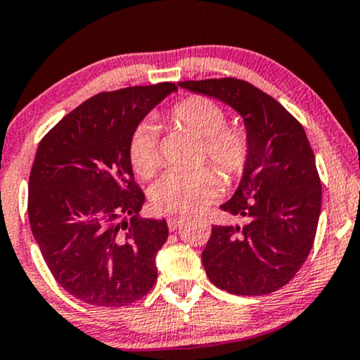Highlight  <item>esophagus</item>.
<instances>
[{
    "mask_svg": "<svg viewBox=\"0 0 360 360\" xmlns=\"http://www.w3.org/2000/svg\"><path fill=\"white\" fill-rule=\"evenodd\" d=\"M184 222V217H177V216H171L167 217V226H169L171 231H176L177 227Z\"/></svg>",
    "mask_w": 360,
    "mask_h": 360,
    "instance_id": "34e87169",
    "label": "esophagus"
}]
</instances>
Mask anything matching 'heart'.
Masks as SVG:
<instances>
[{
	"instance_id": "heart-1",
	"label": "heart",
	"mask_w": 360,
	"mask_h": 360,
	"mask_svg": "<svg viewBox=\"0 0 360 360\" xmlns=\"http://www.w3.org/2000/svg\"><path fill=\"white\" fill-rule=\"evenodd\" d=\"M169 120L198 138L206 139V156L227 181L243 176L249 162V138L240 127H226L227 115L219 104L202 96L186 98L169 111ZM129 161L136 174L151 177L159 167L158 127L144 121L134 127L129 139ZM221 181L216 172L167 171L153 186L151 199L158 211L189 214L217 198Z\"/></svg>"
}]
</instances>
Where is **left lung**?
Returning a JSON list of instances; mask_svg holds the SVG:
<instances>
[{
    "label": "left lung",
    "mask_w": 360,
    "mask_h": 360,
    "mask_svg": "<svg viewBox=\"0 0 360 360\" xmlns=\"http://www.w3.org/2000/svg\"><path fill=\"white\" fill-rule=\"evenodd\" d=\"M243 117L249 162L222 211L243 224L212 226L202 264L216 288L236 295L281 289L301 269L321 216L322 188L306 131L282 104L243 79L177 83Z\"/></svg>",
    "instance_id": "8db88e82"
}]
</instances>
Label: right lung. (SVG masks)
Returning <instances> with one entry per match:
<instances>
[{
  "label": "right lung",
  "instance_id": "obj_1",
  "mask_svg": "<svg viewBox=\"0 0 360 360\" xmlns=\"http://www.w3.org/2000/svg\"><path fill=\"white\" fill-rule=\"evenodd\" d=\"M177 86L159 83L99 93L41 139L28 184V216L44 262L66 292L91 306L121 307L158 279L166 219L139 216L129 139Z\"/></svg>",
  "mask_w": 360,
  "mask_h": 360
}]
</instances>
